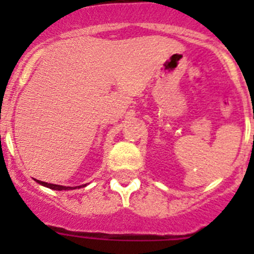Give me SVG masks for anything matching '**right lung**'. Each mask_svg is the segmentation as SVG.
<instances>
[{
  "instance_id": "right-lung-1",
  "label": "right lung",
  "mask_w": 254,
  "mask_h": 254,
  "mask_svg": "<svg viewBox=\"0 0 254 254\" xmlns=\"http://www.w3.org/2000/svg\"><path fill=\"white\" fill-rule=\"evenodd\" d=\"M37 181V179H35ZM37 183L39 185L44 186L47 188H51V190H75L72 187H64V186H58V185H52V183H47V182H42V181H37ZM81 187H86V185H82V186H78V188Z\"/></svg>"
}]
</instances>
